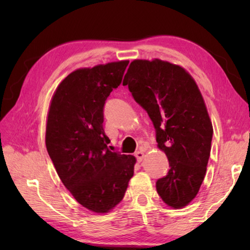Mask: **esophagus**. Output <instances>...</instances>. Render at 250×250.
I'll return each mask as SVG.
<instances>
[{
	"label": "esophagus",
	"instance_id": "obj_1",
	"mask_svg": "<svg viewBox=\"0 0 250 250\" xmlns=\"http://www.w3.org/2000/svg\"><path fill=\"white\" fill-rule=\"evenodd\" d=\"M135 158H137L138 162H142V160L145 159V152H143V151H138L137 153H135Z\"/></svg>",
	"mask_w": 250,
	"mask_h": 250
}]
</instances>
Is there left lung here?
<instances>
[{"instance_id": "obj_1", "label": "left lung", "mask_w": 250, "mask_h": 250, "mask_svg": "<svg viewBox=\"0 0 250 250\" xmlns=\"http://www.w3.org/2000/svg\"><path fill=\"white\" fill-rule=\"evenodd\" d=\"M126 84L153 122L158 146L170 164L156 191L167 205L182 208L200 191L210 154L213 125L201 91L184 68L160 59L133 61Z\"/></svg>"}]
</instances>
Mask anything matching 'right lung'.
<instances>
[{
    "instance_id": "add662e5",
    "label": "right lung",
    "mask_w": 250,
    "mask_h": 250,
    "mask_svg": "<svg viewBox=\"0 0 250 250\" xmlns=\"http://www.w3.org/2000/svg\"><path fill=\"white\" fill-rule=\"evenodd\" d=\"M129 61L73 71L50 101L46 147L65 188L80 205L108 213L125 196L135 158L109 150L104 107Z\"/></svg>"
}]
</instances>
